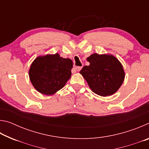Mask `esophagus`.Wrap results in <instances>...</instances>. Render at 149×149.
<instances>
[{
  "label": "esophagus",
  "mask_w": 149,
  "mask_h": 149,
  "mask_svg": "<svg viewBox=\"0 0 149 149\" xmlns=\"http://www.w3.org/2000/svg\"><path fill=\"white\" fill-rule=\"evenodd\" d=\"M81 68H82L81 66H77V67L75 68V70H76V71H77V72H79L80 70H81Z\"/></svg>",
  "instance_id": "34e87169"
}]
</instances>
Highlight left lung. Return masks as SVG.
<instances>
[{
  "instance_id": "obj_1",
  "label": "left lung",
  "mask_w": 149,
  "mask_h": 149,
  "mask_svg": "<svg viewBox=\"0 0 149 149\" xmlns=\"http://www.w3.org/2000/svg\"><path fill=\"white\" fill-rule=\"evenodd\" d=\"M87 60L89 65H85L79 73L92 91L102 97L114 94L125 78L123 65L117 58L109 54L94 53Z\"/></svg>"
}]
</instances>
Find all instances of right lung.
I'll return each mask as SVG.
<instances>
[{
    "mask_svg": "<svg viewBox=\"0 0 149 149\" xmlns=\"http://www.w3.org/2000/svg\"><path fill=\"white\" fill-rule=\"evenodd\" d=\"M73 62L60 54L39 56L32 62L29 70V79L37 91L52 95L64 87L71 77Z\"/></svg>",
    "mask_w": 149,
    "mask_h": 149,
    "instance_id": "right-lung-1",
    "label": "right lung"
}]
</instances>
